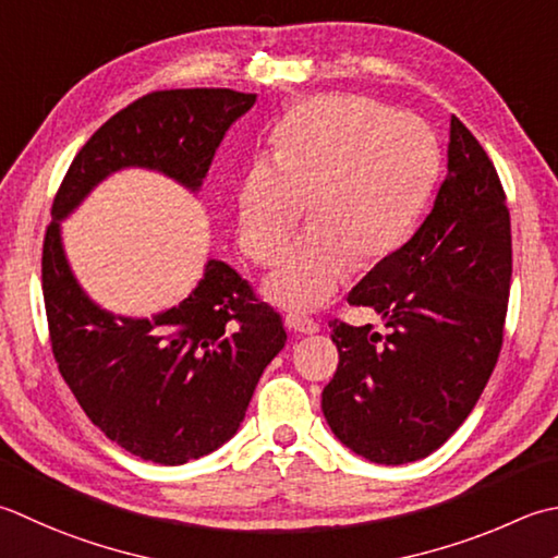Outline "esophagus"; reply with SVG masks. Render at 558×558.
<instances>
[{
    "label": "esophagus",
    "instance_id": "34e87169",
    "mask_svg": "<svg viewBox=\"0 0 558 558\" xmlns=\"http://www.w3.org/2000/svg\"><path fill=\"white\" fill-rule=\"evenodd\" d=\"M286 324H288V329L298 331V333H316V331H319V324H316L312 316L300 314V312H290L286 316Z\"/></svg>",
    "mask_w": 558,
    "mask_h": 558
}]
</instances>
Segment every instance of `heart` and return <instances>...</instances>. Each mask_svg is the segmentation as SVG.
Returning <instances> with one entry per match:
<instances>
[{"mask_svg":"<svg viewBox=\"0 0 558 558\" xmlns=\"http://www.w3.org/2000/svg\"><path fill=\"white\" fill-rule=\"evenodd\" d=\"M440 173V147L421 118L355 94L316 96L286 116L272 159L239 185V244L256 264L282 256L310 203L314 227L266 282L286 307H319L355 266L407 242Z\"/></svg>","mask_w":558,"mask_h":558,"instance_id":"1","label":"heart"}]
</instances>
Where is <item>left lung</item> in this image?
I'll use <instances>...</instances> for the list:
<instances>
[{
    "instance_id": "1",
    "label": "left lung",
    "mask_w": 558,
    "mask_h": 558,
    "mask_svg": "<svg viewBox=\"0 0 558 558\" xmlns=\"http://www.w3.org/2000/svg\"><path fill=\"white\" fill-rule=\"evenodd\" d=\"M512 276L506 191L460 118L447 177L407 244L348 294L389 333L333 319L336 375L322 391L338 440L377 464L428 457L476 407L504 345Z\"/></svg>"
}]
</instances>
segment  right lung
I'll return each instance as SVG.
<instances>
[{"label": "right lung", "instance_id": "add662e5", "mask_svg": "<svg viewBox=\"0 0 558 558\" xmlns=\"http://www.w3.org/2000/svg\"><path fill=\"white\" fill-rule=\"evenodd\" d=\"M256 104L232 89H169L137 98L76 151L43 242V300L62 379L108 440L140 460L185 464L239 430L266 365L288 341L280 314L225 260L179 307L151 319L94 304L64 258L60 220L94 185L128 167L198 191L229 125Z\"/></svg>", "mask_w": 558, "mask_h": 558}]
</instances>
